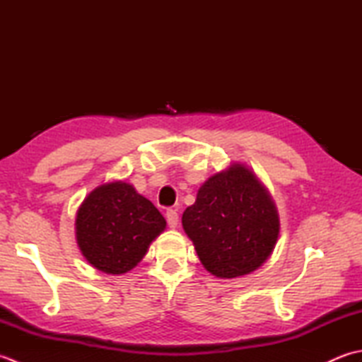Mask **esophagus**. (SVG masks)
Listing matches in <instances>:
<instances>
[{"label": "esophagus", "mask_w": 362, "mask_h": 362, "mask_svg": "<svg viewBox=\"0 0 362 362\" xmlns=\"http://www.w3.org/2000/svg\"><path fill=\"white\" fill-rule=\"evenodd\" d=\"M166 221H168V226L171 228H175L177 224H179V213H177V210H173L169 209L166 211Z\"/></svg>", "instance_id": "1"}]
</instances>
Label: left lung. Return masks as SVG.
I'll return each mask as SVG.
<instances>
[{
	"instance_id": "left-lung-1",
	"label": "left lung",
	"mask_w": 362,
	"mask_h": 362,
	"mask_svg": "<svg viewBox=\"0 0 362 362\" xmlns=\"http://www.w3.org/2000/svg\"><path fill=\"white\" fill-rule=\"evenodd\" d=\"M182 224L206 271L221 279L258 269L280 232L271 196L243 165L210 177L183 211Z\"/></svg>"
}]
</instances>
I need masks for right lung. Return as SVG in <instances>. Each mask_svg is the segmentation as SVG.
<instances>
[{
	"mask_svg": "<svg viewBox=\"0 0 362 362\" xmlns=\"http://www.w3.org/2000/svg\"><path fill=\"white\" fill-rule=\"evenodd\" d=\"M165 227L166 221L153 204L124 182L91 191L76 218L82 255L105 274L134 269Z\"/></svg>",
	"mask_w": 362,
	"mask_h": 362,
	"instance_id": "obj_1",
	"label": "right lung"
}]
</instances>
